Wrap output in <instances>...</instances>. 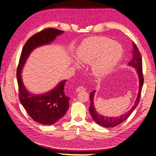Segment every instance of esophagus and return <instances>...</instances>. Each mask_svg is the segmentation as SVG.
Returning <instances> with one entry per match:
<instances>
[{
  "instance_id": "obj_1",
  "label": "esophagus",
  "mask_w": 156,
  "mask_h": 156,
  "mask_svg": "<svg viewBox=\"0 0 156 156\" xmlns=\"http://www.w3.org/2000/svg\"><path fill=\"white\" fill-rule=\"evenodd\" d=\"M76 92H80V91H85L86 90V89H85V87H78L77 88H76Z\"/></svg>"
}]
</instances>
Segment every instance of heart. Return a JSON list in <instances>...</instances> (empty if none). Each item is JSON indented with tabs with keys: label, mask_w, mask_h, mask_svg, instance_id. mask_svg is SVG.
I'll use <instances>...</instances> for the list:
<instances>
[{
	"label": "heart",
	"mask_w": 156,
	"mask_h": 156,
	"mask_svg": "<svg viewBox=\"0 0 156 156\" xmlns=\"http://www.w3.org/2000/svg\"><path fill=\"white\" fill-rule=\"evenodd\" d=\"M123 54L122 46L104 37H94L88 38L79 48L78 61H74L76 68L82 64H92L94 75L102 78L116 68Z\"/></svg>",
	"instance_id": "obj_1"
}]
</instances>
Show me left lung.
<instances>
[{
    "instance_id": "obj_1",
    "label": "left lung",
    "mask_w": 156,
    "mask_h": 156,
    "mask_svg": "<svg viewBox=\"0 0 156 156\" xmlns=\"http://www.w3.org/2000/svg\"><path fill=\"white\" fill-rule=\"evenodd\" d=\"M132 52H133V57L132 60H131V61L128 62V65L131 67L135 68L136 71L137 75L139 78V88H138V95L136 97V99L135 101L134 105L129 111H128L127 112L123 114H122V115L119 116V117L118 116L108 117V116H102V114L97 112L94 105V99L95 90L90 93V99L91 103L89 108L90 113L93 119L95 121V122H97V124L103 127H105V128L114 127L121 124V122H124L131 115V114L132 113L134 109L136 108V106L139 103L142 89L144 84V78H143V73H142V60L141 54L140 52H139L136 45L133 42Z\"/></svg>"
}]
</instances>
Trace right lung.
Segmentation results:
<instances>
[{"mask_svg": "<svg viewBox=\"0 0 156 156\" xmlns=\"http://www.w3.org/2000/svg\"><path fill=\"white\" fill-rule=\"evenodd\" d=\"M64 31L47 28L30 37L24 44L17 69L20 101L29 116L40 124L51 125L58 121L69 109V97L64 93L66 80H62L52 90L43 94H34L24 87L22 81L23 68L31 52L37 47L50 44Z\"/></svg>", "mask_w": 156, "mask_h": 156, "instance_id": "add662e5", "label": "right lung"}]
</instances>
